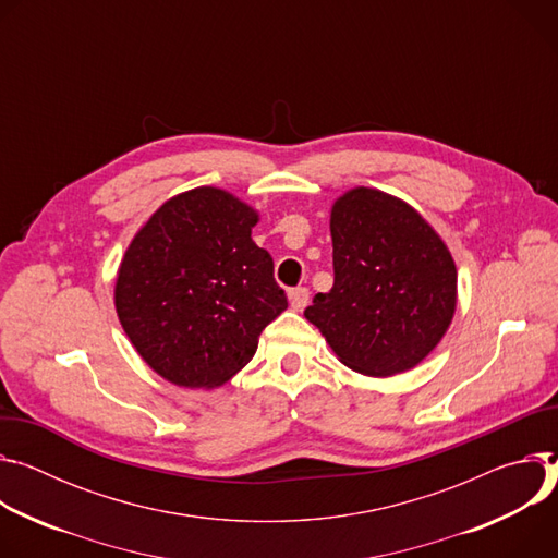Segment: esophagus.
<instances>
[{"label":"esophagus","mask_w":558,"mask_h":558,"mask_svg":"<svg viewBox=\"0 0 558 558\" xmlns=\"http://www.w3.org/2000/svg\"><path fill=\"white\" fill-rule=\"evenodd\" d=\"M307 301H311V290H307V288L299 286V288L290 290V305L294 307V311H303Z\"/></svg>","instance_id":"esophagus-1"}]
</instances>
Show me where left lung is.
I'll list each match as a JSON object with an SVG mask.
<instances>
[{
  "mask_svg": "<svg viewBox=\"0 0 558 558\" xmlns=\"http://www.w3.org/2000/svg\"><path fill=\"white\" fill-rule=\"evenodd\" d=\"M330 234L335 283L315 294L305 319L354 373H405L452 322L450 251L414 208L375 189H354L335 202Z\"/></svg>",
  "mask_w": 558,
  "mask_h": 558,
  "instance_id": "8db88e82",
  "label": "left lung"
}]
</instances>
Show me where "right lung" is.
Instances as JSON below:
<instances>
[{"label":"right lung","mask_w":558,"mask_h":558,"mask_svg":"<svg viewBox=\"0 0 558 558\" xmlns=\"http://www.w3.org/2000/svg\"><path fill=\"white\" fill-rule=\"evenodd\" d=\"M257 221L251 206L204 185L168 199L123 255L119 322L170 384H226L288 307L272 257L251 236Z\"/></svg>","instance_id":"right-lung-1"}]
</instances>
